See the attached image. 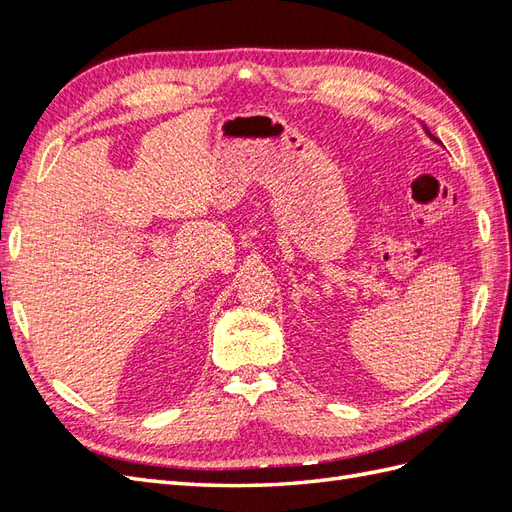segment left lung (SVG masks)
Listing matches in <instances>:
<instances>
[{
  "mask_svg": "<svg viewBox=\"0 0 512 512\" xmlns=\"http://www.w3.org/2000/svg\"><path fill=\"white\" fill-rule=\"evenodd\" d=\"M423 130H425V132H427V136H429V138H431V141H436V143H440V141H438V138H436V136H433V134H431V132H429V130H427V126H423Z\"/></svg>",
  "mask_w": 512,
  "mask_h": 512,
  "instance_id": "obj_1",
  "label": "left lung"
}]
</instances>
